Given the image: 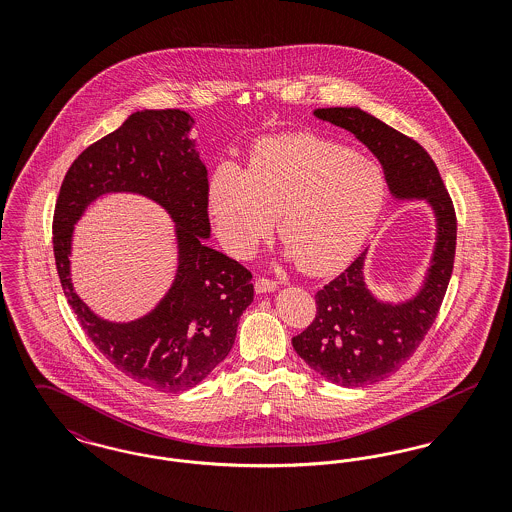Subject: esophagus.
I'll use <instances>...</instances> for the list:
<instances>
[{
  "label": "esophagus",
  "instance_id": "34e87169",
  "mask_svg": "<svg viewBox=\"0 0 512 512\" xmlns=\"http://www.w3.org/2000/svg\"><path fill=\"white\" fill-rule=\"evenodd\" d=\"M276 288H278L276 280H270V278H265V276H259L255 280V292L257 293L274 292Z\"/></svg>",
  "mask_w": 512,
  "mask_h": 512
}]
</instances>
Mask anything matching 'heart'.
Listing matches in <instances>:
<instances>
[{"label": "heart", "instance_id": "b5f03b06", "mask_svg": "<svg viewBox=\"0 0 512 512\" xmlns=\"http://www.w3.org/2000/svg\"><path fill=\"white\" fill-rule=\"evenodd\" d=\"M386 199V176L353 149L315 134L259 142L251 169L222 165L211 182V211L220 240L249 257L272 234L311 274L343 267L365 242Z\"/></svg>", "mask_w": 512, "mask_h": 512}]
</instances>
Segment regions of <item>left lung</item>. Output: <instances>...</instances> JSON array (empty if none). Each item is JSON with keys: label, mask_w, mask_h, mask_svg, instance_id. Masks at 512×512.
<instances>
[{"label": "left lung", "mask_w": 512, "mask_h": 512, "mask_svg": "<svg viewBox=\"0 0 512 512\" xmlns=\"http://www.w3.org/2000/svg\"><path fill=\"white\" fill-rule=\"evenodd\" d=\"M315 115L355 134L382 163L391 195L426 199L438 224L432 265L413 299L395 305L378 301L366 288L365 251L318 290L317 317L292 340L297 355L322 378L359 388L399 370L432 328L453 272L457 217L436 163L413 138L359 107H328Z\"/></svg>", "instance_id": "left-lung-1"}]
</instances>
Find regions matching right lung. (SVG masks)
I'll use <instances>...</instances> for the list:
<instances>
[{"label":"right lung","instance_id":"add662e5","mask_svg":"<svg viewBox=\"0 0 512 512\" xmlns=\"http://www.w3.org/2000/svg\"><path fill=\"white\" fill-rule=\"evenodd\" d=\"M180 109L136 111L86 147L65 174L53 213V255L63 293L88 338L128 378L178 393L203 382L228 357L253 301L251 272L211 249L207 169ZM130 191L159 202L177 224L179 268L172 290L146 318L109 323L94 316L70 280L75 220L99 194Z\"/></svg>","mask_w":512,"mask_h":512}]
</instances>
